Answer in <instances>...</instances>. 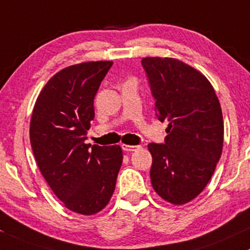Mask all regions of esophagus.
<instances>
[{
    "label": "esophagus",
    "mask_w": 250,
    "mask_h": 250,
    "mask_svg": "<svg viewBox=\"0 0 250 250\" xmlns=\"http://www.w3.org/2000/svg\"><path fill=\"white\" fill-rule=\"evenodd\" d=\"M142 146H140V145H127V144H122V148L124 151H136V150H138V148H140Z\"/></svg>",
    "instance_id": "1"
}]
</instances>
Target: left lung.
I'll return each instance as SVG.
<instances>
[{"label":"left lung","mask_w":250,"mask_h":250,"mask_svg":"<svg viewBox=\"0 0 250 250\" xmlns=\"http://www.w3.org/2000/svg\"><path fill=\"white\" fill-rule=\"evenodd\" d=\"M155 111L169 122L165 144L150 143V176L164 201L182 206L209 183L223 147V117L210 81L193 67L173 58H144Z\"/></svg>","instance_id":"1"}]
</instances>
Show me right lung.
Wrapping results in <instances>:
<instances>
[{
  "mask_svg": "<svg viewBox=\"0 0 250 250\" xmlns=\"http://www.w3.org/2000/svg\"><path fill=\"white\" fill-rule=\"evenodd\" d=\"M112 61L68 66L53 75L36 99L29 137L35 161L67 209L94 215L110 202L123 162L119 145L85 144L94 97Z\"/></svg>",
  "mask_w": 250,
  "mask_h": 250,
  "instance_id": "right-lung-1",
  "label": "right lung"
}]
</instances>
